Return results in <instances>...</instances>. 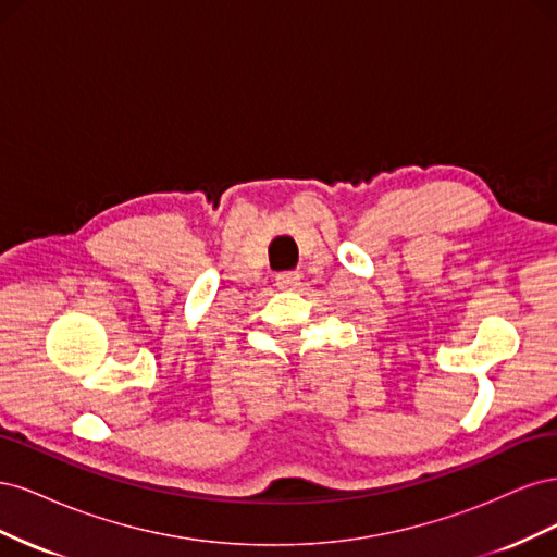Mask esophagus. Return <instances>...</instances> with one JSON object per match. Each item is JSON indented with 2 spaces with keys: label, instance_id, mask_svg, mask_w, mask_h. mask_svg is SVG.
Segmentation results:
<instances>
[{
  "label": "esophagus",
  "instance_id": "1",
  "mask_svg": "<svg viewBox=\"0 0 557 557\" xmlns=\"http://www.w3.org/2000/svg\"><path fill=\"white\" fill-rule=\"evenodd\" d=\"M299 274L297 272H281L278 276H276V285L281 290H295V288H299Z\"/></svg>",
  "mask_w": 557,
  "mask_h": 557
}]
</instances>
